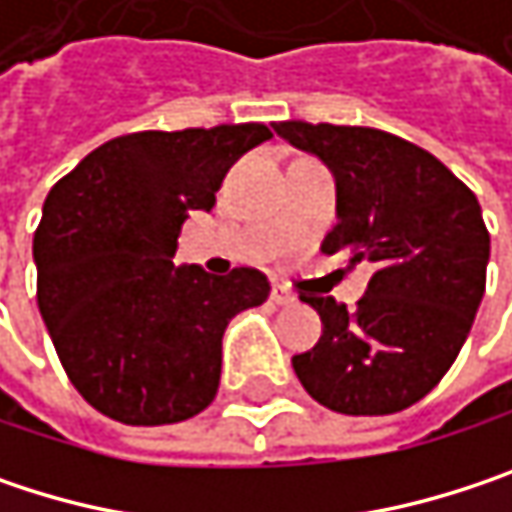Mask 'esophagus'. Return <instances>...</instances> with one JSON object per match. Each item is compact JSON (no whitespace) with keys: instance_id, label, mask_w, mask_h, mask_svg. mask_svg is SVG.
Wrapping results in <instances>:
<instances>
[{"instance_id":"esophagus-1","label":"esophagus","mask_w":512,"mask_h":512,"mask_svg":"<svg viewBox=\"0 0 512 512\" xmlns=\"http://www.w3.org/2000/svg\"><path fill=\"white\" fill-rule=\"evenodd\" d=\"M272 302H275V305H293L296 296H293L284 284H275V287H272Z\"/></svg>"}]
</instances>
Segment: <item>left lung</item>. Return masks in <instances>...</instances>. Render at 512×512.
<instances>
[{
	"label": "left lung",
	"instance_id": "1",
	"mask_svg": "<svg viewBox=\"0 0 512 512\" xmlns=\"http://www.w3.org/2000/svg\"><path fill=\"white\" fill-rule=\"evenodd\" d=\"M272 130L335 177L338 225L323 252L376 266L356 311L332 296H302L323 335L293 356V370L332 412L409 409L460 356L480 308L489 263L480 204L448 165L400 136L305 121Z\"/></svg>",
	"mask_w": 512,
	"mask_h": 512
}]
</instances>
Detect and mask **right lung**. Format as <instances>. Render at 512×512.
I'll use <instances>...</instances> for the list:
<instances>
[{"mask_svg": "<svg viewBox=\"0 0 512 512\" xmlns=\"http://www.w3.org/2000/svg\"><path fill=\"white\" fill-rule=\"evenodd\" d=\"M266 139L263 124L130 133L50 189L32 246L38 308L67 379L106 418L159 427L213 403L222 335L269 281L171 257L189 213H210L228 168Z\"/></svg>", "mask_w": 512, "mask_h": 512, "instance_id": "obj_1", "label": "right lung"}]
</instances>
